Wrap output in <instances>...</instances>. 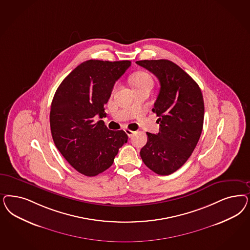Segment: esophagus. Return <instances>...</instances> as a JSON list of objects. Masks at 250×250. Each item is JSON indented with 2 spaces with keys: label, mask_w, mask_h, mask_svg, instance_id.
<instances>
[{
  "label": "esophagus",
  "mask_w": 250,
  "mask_h": 250,
  "mask_svg": "<svg viewBox=\"0 0 250 250\" xmlns=\"http://www.w3.org/2000/svg\"><path fill=\"white\" fill-rule=\"evenodd\" d=\"M125 132H126V134H127L129 138L132 137V135L134 134V131H133V130H130V129H125Z\"/></svg>",
  "instance_id": "34e87169"
}]
</instances>
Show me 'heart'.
Instances as JSON below:
<instances>
[{"label":"heart","mask_w":250,"mask_h":250,"mask_svg":"<svg viewBox=\"0 0 250 250\" xmlns=\"http://www.w3.org/2000/svg\"><path fill=\"white\" fill-rule=\"evenodd\" d=\"M130 83L133 88H139L147 83H153V79L148 73L145 72H138L131 76Z\"/></svg>","instance_id":"1"}]
</instances>
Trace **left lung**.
I'll return each instance as SVG.
<instances>
[{
    "label": "left lung",
    "instance_id": "1",
    "mask_svg": "<svg viewBox=\"0 0 250 250\" xmlns=\"http://www.w3.org/2000/svg\"><path fill=\"white\" fill-rule=\"evenodd\" d=\"M136 63L153 73L160 90L153 111L159 132H147L140 154L147 167L160 176L179 169L198 144L203 127L204 102L198 83L168 60H145Z\"/></svg>",
    "mask_w": 250,
    "mask_h": 250
}]
</instances>
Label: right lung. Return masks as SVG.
Here are the masks:
<instances>
[{
  "label": "right lung",
  "instance_id": "obj_1",
  "mask_svg": "<svg viewBox=\"0 0 250 250\" xmlns=\"http://www.w3.org/2000/svg\"><path fill=\"white\" fill-rule=\"evenodd\" d=\"M129 66V61L89 60L62 82L54 95L49 114L52 139L67 162L84 176L110 167L128 141L125 131L110 130L96 118L105 117L113 86Z\"/></svg>",
  "mask_w": 250,
  "mask_h": 250
}]
</instances>
